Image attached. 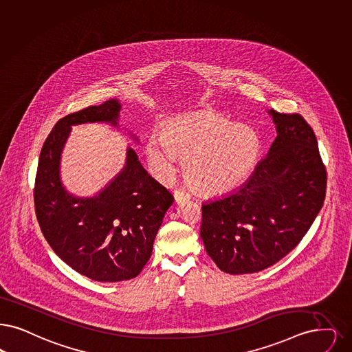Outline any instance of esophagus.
<instances>
[{
  "instance_id": "1",
  "label": "esophagus",
  "mask_w": 352,
  "mask_h": 352,
  "mask_svg": "<svg viewBox=\"0 0 352 352\" xmlns=\"http://www.w3.org/2000/svg\"><path fill=\"white\" fill-rule=\"evenodd\" d=\"M174 199H175L177 203H182L184 200H190L191 194L186 188H178V190L174 191Z\"/></svg>"
}]
</instances>
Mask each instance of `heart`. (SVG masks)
<instances>
[{
    "mask_svg": "<svg viewBox=\"0 0 352 352\" xmlns=\"http://www.w3.org/2000/svg\"><path fill=\"white\" fill-rule=\"evenodd\" d=\"M261 149L253 128L233 124L212 111L171 118L161 135H151L145 144L148 164L158 179H171L181 155H186L187 181L208 195L229 192L245 182L256 166Z\"/></svg>",
    "mask_w": 352,
    "mask_h": 352,
    "instance_id": "heart-1",
    "label": "heart"
}]
</instances>
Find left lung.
I'll return each instance as SVG.
<instances>
[{"mask_svg": "<svg viewBox=\"0 0 352 352\" xmlns=\"http://www.w3.org/2000/svg\"><path fill=\"white\" fill-rule=\"evenodd\" d=\"M278 136L249 181L201 206L200 236L216 266L253 274L279 262L307 234L326 195V168L300 113L270 110Z\"/></svg>", "mask_w": 352, "mask_h": 352, "instance_id": "obj_1", "label": "left lung"}]
</instances>
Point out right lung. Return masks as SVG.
Masks as SVG:
<instances>
[{"label":"right lung","instance_id":"right-lung-1","mask_svg":"<svg viewBox=\"0 0 352 352\" xmlns=\"http://www.w3.org/2000/svg\"><path fill=\"white\" fill-rule=\"evenodd\" d=\"M119 111L118 99H110L60 119L43 144L34 187L44 239L68 266L97 281L128 280L140 274L174 201L131 148L124 169L98 195L76 197L63 187L60 155L71 126L94 122L116 126Z\"/></svg>","mask_w":352,"mask_h":352}]
</instances>
